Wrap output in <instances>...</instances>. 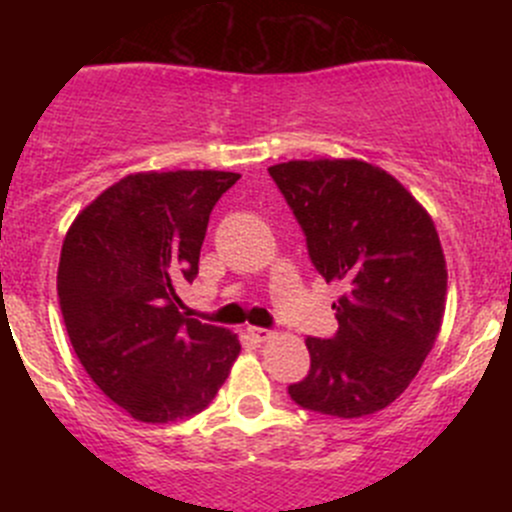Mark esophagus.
<instances>
[{
  "label": "esophagus",
  "instance_id": "esophagus-1",
  "mask_svg": "<svg viewBox=\"0 0 512 512\" xmlns=\"http://www.w3.org/2000/svg\"><path fill=\"white\" fill-rule=\"evenodd\" d=\"M247 334H250L255 342H267V339H272V329L265 327H247Z\"/></svg>",
  "mask_w": 512,
  "mask_h": 512
}]
</instances>
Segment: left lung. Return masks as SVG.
Here are the masks:
<instances>
[{"label":"left lung","mask_w":512,"mask_h":512,"mask_svg":"<svg viewBox=\"0 0 512 512\" xmlns=\"http://www.w3.org/2000/svg\"><path fill=\"white\" fill-rule=\"evenodd\" d=\"M267 170L312 265L344 287L332 304L337 334L307 337L309 374L289 396L324 416L376 414L404 394L441 332L448 272L436 225L394 175L364 160H289Z\"/></svg>","instance_id":"left-lung-1"}]
</instances>
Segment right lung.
Returning a JSON list of instances; mask_svg holds the SVG:
<instances>
[{"label":"right lung","mask_w":512,"mask_h":512,"mask_svg":"<svg viewBox=\"0 0 512 512\" xmlns=\"http://www.w3.org/2000/svg\"><path fill=\"white\" fill-rule=\"evenodd\" d=\"M240 180L225 170L133 173L86 205L64 237L59 307L86 374L146 423L190 418L215 399L237 334L183 312L210 213Z\"/></svg>","instance_id":"1"}]
</instances>
